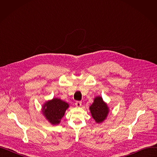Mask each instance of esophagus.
<instances>
[{"label":"esophagus","mask_w":157,"mask_h":157,"mask_svg":"<svg viewBox=\"0 0 157 157\" xmlns=\"http://www.w3.org/2000/svg\"><path fill=\"white\" fill-rule=\"evenodd\" d=\"M75 104H76V107H81L82 105V102H81V101H77Z\"/></svg>","instance_id":"1"}]
</instances>
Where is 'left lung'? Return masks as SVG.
<instances>
[{"label":"left lung","instance_id":"left-lung-1","mask_svg":"<svg viewBox=\"0 0 157 157\" xmlns=\"http://www.w3.org/2000/svg\"><path fill=\"white\" fill-rule=\"evenodd\" d=\"M89 109L93 118L97 123H101L106 119L109 111L108 105L100 96L94 98V102Z\"/></svg>","mask_w":157,"mask_h":157}]
</instances>
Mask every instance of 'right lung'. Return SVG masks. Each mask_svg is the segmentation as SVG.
<instances>
[{
	"mask_svg": "<svg viewBox=\"0 0 157 157\" xmlns=\"http://www.w3.org/2000/svg\"><path fill=\"white\" fill-rule=\"evenodd\" d=\"M69 107L68 103L60 98H53L52 100L48 101L44 104L42 107V112L49 123L52 125H58Z\"/></svg>",
	"mask_w": 157,
	"mask_h": 157,
	"instance_id": "right-lung-1",
	"label": "right lung"
}]
</instances>
